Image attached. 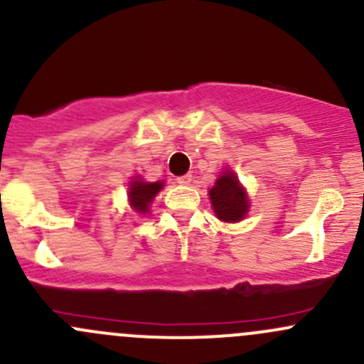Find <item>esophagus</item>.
Instances as JSON below:
<instances>
[{
	"label": "esophagus",
	"mask_w": 364,
	"mask_h": 364,
	"mask_svg": "<svg viewBox=\"0 0 364 364\" xmlns=\"http://www.w3.org/2000/svg\"><path fill=\"white\" fill-rule=\"evenodd\" d=\"M193 181V176L192 174H185L181 176V178H178V183L179 185H190V183Z\"/></svg>",
	"instance_id": "34e87169"
}]
</instances>
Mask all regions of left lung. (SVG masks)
Returning a JSON list of instances; mask_svg holds the SVG:
<instances>
[{
	"mask_svg": "<svg viewBox=\"0 0 364 364\" xmlns=\"http://www.w3.org/2000/svg\"><path fill=\"white\" fill-rule=\"evenodd\" d=\"M209 199L216 216L223 222H240L248 211L247 192L230 171H225L216 179L215 186L209 190Z\"/></svg>",
	"mask_w": 364,
	"mask_h": 364,
	"instance_id": "8db88e82",
	"label": "left lung"
}]
</instances>
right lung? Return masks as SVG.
<instances>
[{
    "mask_svg": "<svg viewBox=\"0 0 364 364\" xmlns=\"http://www.w3.org/2000/svg\"><path fill=\"white\" fill-rule=\"evenodd\" d=\"M164 186V183H146V181H134L130 185V192H128V197H130L132 208L137 213H146L148 211L149 204L155 199L156 193L160 192V188Z\"/></svg>",
    "mask_w": 364,
    "mask_h": 364,
    "instance_id": "right-lung-1",
    "label": "right lung"
}]
</instances>
